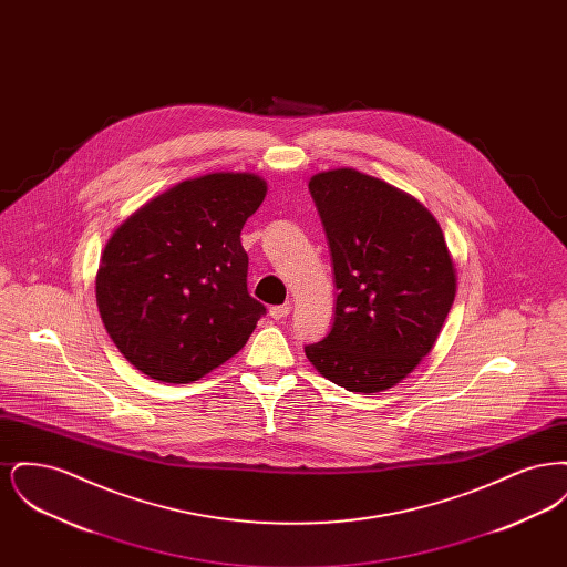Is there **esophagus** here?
<instances>
[{
  "mask_svg": "<svg viewBox=\"0 0 567 567\" xmlns=\"http://www.w3.org/2000/svg\"><path fill=\"white\" fill-rule=\"evenodd\" d=\"M289 312H291V306H287V303H282V306H271L270 308V317L274 321H282V319H287V317H289Z\"/></svg>",
  "mask_w": 567,
  "mask_h": 567,
  "instance_id": "34e87169",
  "label": "esophagus"
}]
</instances>
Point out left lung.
<instances>
[{
    "instance_id": "left-lung-1",
    "label": "left lung",
    "mask_w": 567,
    "mask_h": 567,
    "mask_svg": "<svg viewBox=\"0 0 567 567\" xmlns=\"http://www.w3.org/2000/svg\"><path fill=\"white\" fill-rule=\"evenodd\" d=\"M338 289L336 315L310 363L352 393H378L432 351L455 301L457 276L432 213L357 169L310 178Z\"/></svg>"
}]
</instances>
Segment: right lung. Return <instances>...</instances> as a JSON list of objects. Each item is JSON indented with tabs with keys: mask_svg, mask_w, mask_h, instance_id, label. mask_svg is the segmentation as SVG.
<instances>
[{
	"mask_svg": "<svg viewBox=\"0 0 567 567\" xmlns=\"http://www.w3.org/2000/svg\"><path fill=\"white\" fill-rule=\"evenodd\" d=\"M266 190L255 174H208L151 199L112 234L95 296L135 370L187 384L246 344L266 306L248 293L240 234Z\"/></svg>",
	"mask_w": 567,
	"mask_h": 567,
	"instance_id": "add662e5",
	"label": "right lung"
}]
</instances>
